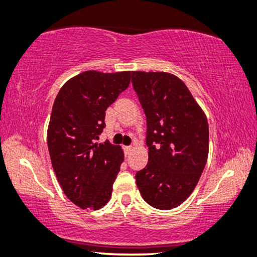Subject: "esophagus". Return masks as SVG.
<instances>
[{
    "label": "esophagus",
    "instance_id": "34e87169",
    "mask_svg": "<svg viewBox=\"0 0 257 257\" xmlns=\"http://www.w3.org/2000/svg\"><path fill=\"white\" fill-rule=\"evenodd\" d=\"M131 152H132L131 146H125V147H124V154L126 155V157H128V155L131 154Z\"/></svg>",
    "mask_w": 257,
    "mask_h": 257
}]
</instances>
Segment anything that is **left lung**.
Returning a JSON list of instances; mask_svg holds the SVG:
<instances>
[{"label":"left lung","mask_w":257,"mask_h":257,"mask_svg":"<svg viewBox=\"0 0 257 257\" xmlns=\"http://www.w3.org/2000/svg\"><path fill=\"white\" fill-rule=\"evenodd\" d=\"M132 83L148 128V164L136 173V185L151 206L174 209L193 192L205 167L206 115L174 74L133 71Z\"/></svg>","instance_id":"8db88e82"}]
</instances>
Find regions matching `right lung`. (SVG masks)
<instances>
[{
	"label": "right lung",
	"instance_id": "add662e5",
	"mask_svg": "<svg viewBox=\"0 0 257 257\" xmlns=\"http://www.w3.org/2000/svg\"><path fill=\"white\" fill-rule=\"evenodd\" d=\"M131 77V71H85L67 80L54 100L47 128L52 166L65 196L82 209L98 210L111 197L124 153L96 140L105 126V110Z\"/></svg>",
	"mask_w": 257,
	"mask_h": 257
}]
</instances>
